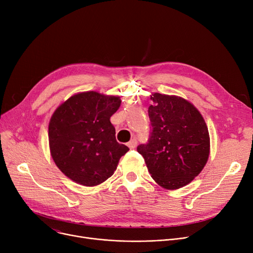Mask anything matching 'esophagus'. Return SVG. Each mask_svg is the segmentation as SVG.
<instances>
[{
	"instance_id": "esophagus-1",
	"label": "esophagus",
	"mask_w": 253,
	"mask_h": 253,
	"mask_svg": "<svg viewBox=\"0 0 253 253\" xmlns=\"http://www.w3.org/2000/svg\"><path fill=\"white\" fill-rule=\"evenodd\" d=\"M127 145H128L129 149H135V147L137 145V140H136L135 138H132V139L127 143Z\"/></svg>"
}]
</instances>
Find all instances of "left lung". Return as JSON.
Segmentation results:
<instances>
[{
  "mask_svg": "<svg viewBox=\"0 0 253 253\" xmlns=\"http://www.w3.org/2000/svg\"><path fill=\"white\" fill-rule=\"evenodd\" d=\"M151 99V135L137 152L159 185L176 190L190 183L206 165L208 128L200 112L184 98L154 93Z\"/></svg>",
  "mask_w": 253,
  "mask_h": 253,
  "instance_id": "8db88e82",
  "label": "left lung"
}]
</instances>
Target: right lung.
<instances>
[{
    "label": "right lung",
    "instance_id": "1",
    "mask_svg": "<svg viewBox=\"0 0 253 253\" xmlns=\"http://www.w3.org/2000/svg\"><path fill=\"white\" fill-rule=\"evenodd\" d=\"M121 105L118 96L95 91L78 93L61 103L49 122L53 161L64 175L85 187L111 177L128 151L116 140L111 117Z\"/></svg>",
    "mask_w": 253,
    "mask_h": 253
}]
</instances>
